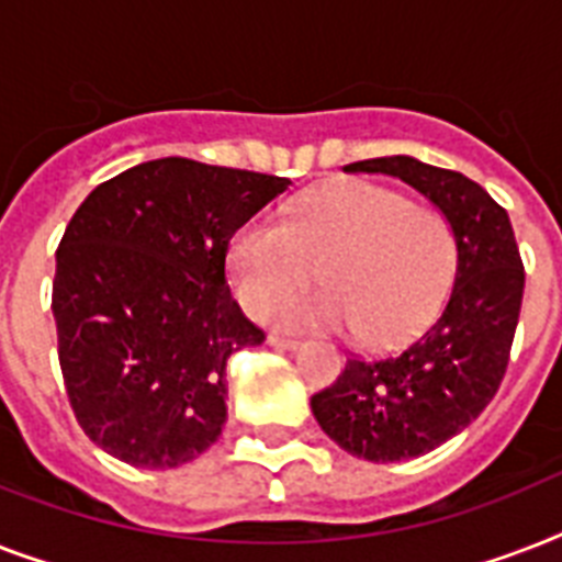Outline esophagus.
<instances>
[{"label":"esophagus","instance_id":"34e87169","mask_svg":"<svg viewBox=\"0 0 562 562\" xmlns=\"http://www.w3.org/2000/svg\"><path fill=\"white\" fill-rule=\"evenodd\" d=\"M268 344L277 347V350H297V338H291V335H280V333H271L268 335Z\"/></svg>","mask_w":562,"mask_h":562}]
</instances>
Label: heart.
<instances>
[{"label":"heart","mask_w":562,"mask_h":562,"mask_svg":"<svg viewBox=\"0 0 562 562\" xmlns=\"http://www.w3.org/2000/svg\"><path fill=\"white\" fill-rule=\"evenodd\" d=\"M452 224L373 183L317 189L285 221L250 218L227 245V280L238 306L268 317L318 268L324 292L277 312L289 329H356L364 347L411 341L452 285Z\"/></svg>","instance_id":"b5f03b06"}]
</instances>
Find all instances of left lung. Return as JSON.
Wrapping results in <instances>:
<instances>
[{
    "label": "left lung",
    "mask_w": 562,
    "mask_h": 562,
    "mask_svg": "<svg viewBox=\"0 0 562 562\" xmlns=\"http://www.w3.org/2000/svg\"><path fill=\"white\" fill-rule=\"evenodd\" d=\"M387 175L443 212L458 268L443 312L417 341L375 361L350 359L338 382L312 396V414L344 452L393 463L431 452L470 426L496 396L522 308L525 268L507 212L461 171L414 157L344 166Z\"/></svg>",
    "instance_id": "8db88e82"
}]
</instances>
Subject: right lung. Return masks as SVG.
Returning a JSON list of instances; mask_svg holds the SVG:
<instances>
[{
	"mask_svg": "<svg viewBox=\"0 0 562 562\" xmlns=\"http://www.w3.org/2000/svg\"><path fill=\"white\" fill-rule=\"evenodd\" d=\"M289 178L187 157L92 189L55 254L66 396L92 443L139 470L194 461L227 423V359L259 347L227 289V245Z\"/></svg>",
	"mask_w": 562,
	"mask_h": 562,
	"instance_id": "1",
	"label": "right lung"
}]
</instances>
